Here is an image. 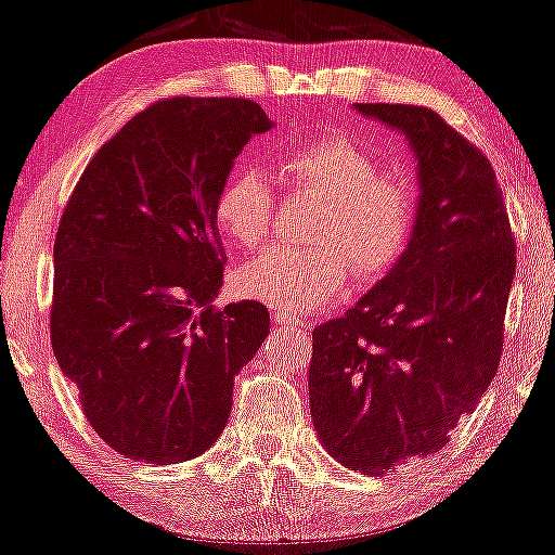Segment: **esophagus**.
Listing matches in <instances>:
<instances>
[{
  "label": "esophagus",
  "mask_w": 555,
  "mask_h": 555,
  "mask_svg": "<svg viewBox=\"0 0 555 555\" xmlns=\"http://www.w3.org/2000/svg\"><path fill=\"white\" fill-rule=\"evenodd\" d=\"M272 321H275L278 325H306V318L298 315V313H291V310H272Z\"/></svg>",
  "instance_id": "1"
}]
</instances>
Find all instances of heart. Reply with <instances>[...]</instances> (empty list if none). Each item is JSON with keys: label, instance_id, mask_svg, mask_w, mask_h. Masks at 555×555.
<instances>
[{"label": "heart", "instance_id": "b5f03b06", "mask_svg": "<svg viewBox=\"0 0 555 555\" xmlns=\"http://www.w3.org/2000/svg\"><path fill=\"white\" fill-rule=\"evenodd\" d=\"M283 171L325 196L306 247H272L240 270V291L280 310H315L336 300L351 275L376 280L389 272L412 240L420 192L404 173H384L382 162L346 135H323L283 158ZM275 189L260 169H237L219 189L215 219L234 247L257 249L268 240Z\"/></svg>", "mask_w": 555, "mask_h": 555}]
</instances>
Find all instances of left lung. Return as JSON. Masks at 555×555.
I'll list each match as a JSON object with an SVG mask.
<instances>
[{
	"instance_id": "left-lung-1",
	"label": "left lung",
	"mask_w": 555,
	"mask_h": 555,
	"mask_svg": "<svg viewBox=\"0 0 555 555\" xmlns=\"http://www.w3.org/2000/svg\"><path fill=\"white\" fill-rule=\"evenodd\" d=\"M356 111L404 133L420 219L399 262L344 318L313 331L308 393L325 452L384 477L442 450L495 378L515 242L490 162L435 111Z\"/></svg>"
}]
</instances>
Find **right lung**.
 Returning a JSON list of instances; mask_svg holds the SVG:
<instances>
[{"mask_svg":"<svg viewBox=\"0 0 555 555\" xmlns=\"http://www.w3.org/2000/svg\"><path fill=\"white\" fill-rule=\"evenodd\" d=\"M272 120L242 98H169L93 156L60 219L52 351L98 437L173 465L207 452L234 376L270 333L262 302L215 308L227 255L215 202Z\"/></svg>","mask_w":555,"mask_h":555,"instance_id":"1","label":"right lung"}]
</instances>
